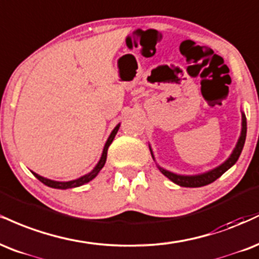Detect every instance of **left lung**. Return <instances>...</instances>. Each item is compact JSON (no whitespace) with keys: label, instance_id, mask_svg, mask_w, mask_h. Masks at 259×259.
I'll use <instances>...</instances> for the list:
<instances>
[{"label":"left lung","instance_id":"8db88e82","mask_svg":"<svg viewBox=\"0 0 259 259\" xmlns=\"http://www.w3.org/2000/svg\"><path fill=\"white\" fill-rule=\"evenodd\" d=\"M246 131H247V123H246L245 115L242 114V131H241V136H240L238 144H236V148L234 149L233 154L230 155V157L226 161V162L222 163L221 166H218L217 168L212 169V171L203 173V175H199V176H178V175H175V173L166 171V169L163 168H160V171L162 172V175H165L167 178L171 179L173 183L181 185V187L199 188V187H203V185L212 183V182H214L215 179L220 178L224 172L228 171V169H229L230 167L238 161L245 144Z\"/></svg>","mask_w":259,"mask_h":259}]
</instances>
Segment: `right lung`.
<instances>
[{"label": "right lung", "mask_w": 259, "mask_h": 259, "mask_svg": "<svg viewBox=\"0 0 259 259\" xmlns=\"http://www.w3.org/2000/svg\"><path fill=\"white\" fill-rule=\"evenodd\" d=\"M118 127H120V124H117L116 127H115L114 131L111 132L110 137H109V139L106 141L105 143V147H104V150H103V154H102V157H100L98 165L94 167V169L91 173H88V175L83 176V177L76 179V181H70V182H54V181H51V179H47V178H44L41 177V176L36 175L35 172L33 173V176H35L36 178L38 179L39 182H42L45 185H47V187H51V188H56V189H69V188H75V187H80V185H83L88 183L90 181H92V179L96 177L97 175H98L100 169L103 168L105 165V161H106V154H108V148L109 145L111 144V142L114 141L115 136H116L117 131H118Z\"/></svg>", "instance_id": "obj_1"}]
</instances>
